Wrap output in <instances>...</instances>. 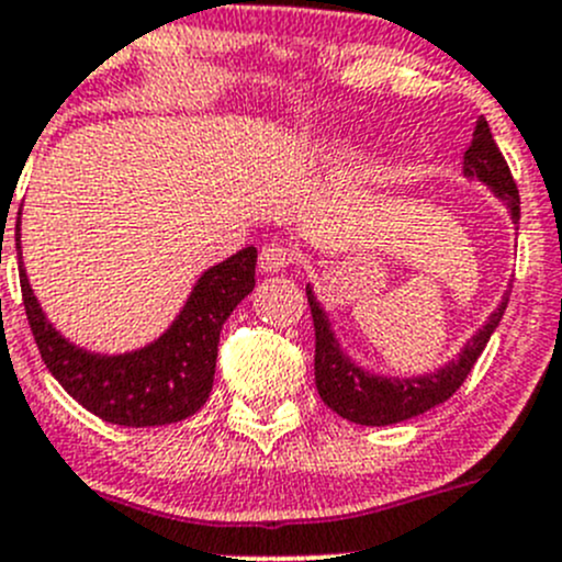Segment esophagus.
Listing matches in <instances>:
<instances>
[{
    "mask_svg": "<svg viewBox=\"0 0 562 562\" xmlns=\"http://www.w3.org/2000/svg\"><path fill=\"white\" fill-rule=\"evenodd\" d=\"M293 255L288 246L282 244H266L263 249H260V269L266 271V274H277V271H285V266L291 263Z\"/></svg>",
    "mask_w": 562,
    "mask_h": 562,
    "instance_id": "34e87169",
    "label": "esophagus"
}]
</instances>
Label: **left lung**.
<instances>
[{"label":"left lung","instance_id":"left-lung-1","mask_svg":"<svg viewBox=\"0 0 562 562\" xmlns=\"http://www.w3.org/2000/svg\"><path fill=\"white\" fill-rule=\"evenodd\" d=\"M463 171L465 177H476L480 182H485L507 204L513 224H518V218H521V199H518L516 180H513L510 169H507V160L502 157L485 119L476 122L474 138H471L469 149L463 155ZM507 299H510V293L502 296L499 307L482 324L480 333L460 349V355L452 363H447L443 369L435 371V374L400 380V376L369 374V371H363L360 366H355L352 360L346 358L333 327H329V316L318 305L313 288L307 285V302H311L313 327H316L318 396H322L329 411L344 416L346 422L366 424V427L400 424L432 411L435 405H443L463 385L465 376L471 374L474 363L480 360L485 344L494 335V329L499 327L502 316H505Z\"/></svg>","mask_w":562,"mask_h":562}]
</instances>
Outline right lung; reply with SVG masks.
<instances>
[{
	"mask_svg": "<svg viewBox=\"0 0 562 562\" xmlns=\"http://www.w3.org/2000/svg\"><path fill=\"white\" fill-rule=\"evenodd\" d=\"M21 216V213H19ZM15 251L21 255L19 222ZM257 249L246 246L199 277L186 307L155 344L127 355H97L68 344L41 311L27 271L21 299L46 369L86 411L122 427H160L193 416L207 402L216 374L218 335L229 313L255 288Z\"/></svg>",
	"mask_w": 562,
	"mask_h": 562,
	"instance_id": "obj_1",
	"label": "right lung"
}]
</instances>
